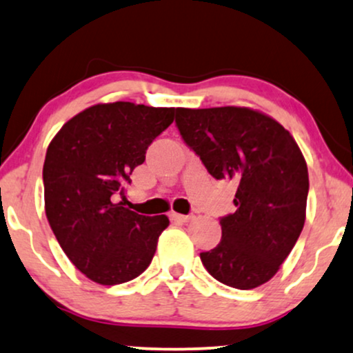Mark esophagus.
Segmentation results:
<instances>
[{
    "instance_id": "34e87169",
    "label": "esophagus",
    "mask_w": 353,
    "mask_h": 353,
    "mask_svg": "<svg viewBox=\"0 0 353 353\" xmlns=\"http://www.w3.org/2000/svg\"><path fill=\"white\" fill-rule=\"evenodd\" d=\"M171 220L179 221V223H187L189 220H192V216H190V215H181V213L172 212V213H171Z\"/></svg>"
}]
</instances>
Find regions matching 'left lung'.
<instances>
[{
	"label": "left lung",
	"instance_id": "left-lung-1",
	"mask_svg": "<svg viewBox=\"0 0 353 353\" xmlns=\"http://www.w3.org/2000/svg\"><path fill=\"white\" fill-rule=\"evenodd\" d=\"M184 143L215 179H233L236 212L220 218L221 241L200 252L218 282L251 290L269 282L306 218V161L288 130L248 107L176 109Z\"/></svg>",
	"mask_w": 353,
	"mask_h": 353
}]
</instances>
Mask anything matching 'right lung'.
<instances>
[{"label":"right lung","mask_w":353,"mask_h":353,"mask_svg":"<svg viewBox=\"0 0 353 353\" xmlns=\"http://www.w3.org/2000/svg\"><path fill=\"white\" fill-rule=\"evenodd\" d=\"M172 120L174 107L97 104L68 120L48 145L47 220L70 261L92 282L125 283L151 264L168 216L138 215L117 200Z\"/></svg>","instance_id":"obj_1"}]
</instances>
